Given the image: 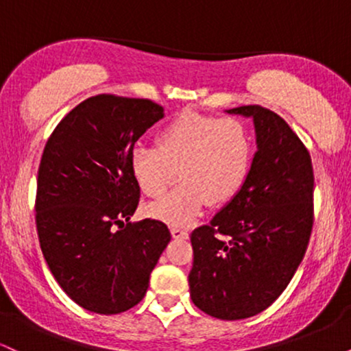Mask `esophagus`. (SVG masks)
<instances>
[{"label":"esophagus","instance_id":"obj_1","mask_svg":"<svg viewBox=\"0 0 351 351\" xmlns=\"http://www.w3.org/2000/svg\"><path fill=\"white\" fill-rule=\"evenodd\" d=\"M171 236L175 237V239H188V231L183 228H178V226H173L171 228Z\"/></svg>","mask_w":351,"mask_h":351}]
</instances>
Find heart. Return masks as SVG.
Segmentation results:
<instances>
[{"mask_svg":"<svg viewBox=\"0 0 351 351\" xmlns=\"http://www.w3.org/2000/svg\"><path fill=\"white\" fill-rule=\"evenodd\" d=\"M252 156L247 127L234 117L186 112L156 136V147L138 145L130 155V170L140 191L163 199L147 206V215L171 226H186L204 204H221L241 188Z\"/></svg>","mask_w":351,"mask_h":351,"instance_id":"1","label":"heart"}]
</instances>
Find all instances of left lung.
Here are the masks:
<instances>
[{
    "label": "left lung",
    "instance_id": "obj_1",
    "mask_svg": "<svg viewBox=\"0 0 351 351\" xmlns=\"http://www.w3.org/2000/svg\"><path fill=\"white\" fill-rule=\"evenodd\" d=\"M251 117L257 152L243 186L208 226L191 232L193 304L221 320L261 313L284 292L304 259L313 226L308 150L282 117L261 106Z\"/></svg>",
    "mask_w": 351,
    "mask_h": 351
}]
</instances>
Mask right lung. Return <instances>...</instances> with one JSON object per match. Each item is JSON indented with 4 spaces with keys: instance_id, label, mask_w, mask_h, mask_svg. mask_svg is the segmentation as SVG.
Listing matches in <instances>:
<instances>
[{
    "instance_id": "1",
    "label": "right lung",
    "mask_w": 351,
    "mask_h": 351,
    "mask_svg": "<svg viewBox=\"0 0 351 351\" xmlns=\"http://www.w3.org/2000/svg\"><path fill=\"white\" fill-rule=\"evenodd\" d=\"M148 99L100 94L60 120L44 147L36 228L52 276L82 308L114 315L135 307L170 243L167 224L130 223L140 188L135 142L163 119Z\"/></svg>"
}]
</instances>
